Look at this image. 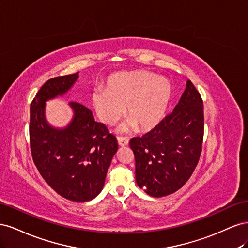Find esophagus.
Returning <instances> with one entry per match:
<instances>
[{
    "label": "esophagus",
    "mask_w": 248,
    "mask_h": 248,
    "mask_svg": "<svg viewBox=\"0 0 248 248\" xmlns=\"http://www.w3.org/2000/svg\"><path fill=\"white\" fill-rule=\"evenodd\" d=\"M128 142H129V140L127 139L126 137H118V144H119V146H121V147L127 146V145H128Z\"/></svg>",
    "instance_id": "1"
}]
</instances>
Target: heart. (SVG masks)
<instances>
[{
    "mask_svg": "<svg viewBox=\"0 0 248 248\" xmlns=\"http://www.w3.org/2000/svg\"><path fill=\"white\" fill-rule=\"evenodd\" d=\"M171 95L170 82L164 78L145 71L115 74L107 81V89H97L92 102L103 123L112 125L125 112L129 117L123 130L150 129L162 119Z\"/></svg>",
    "mask_w": 248,
    "mask_h": 248,
    "instance_id": "b5f03b06",
    "label": "heart"
}]
</instances>
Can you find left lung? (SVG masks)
<instances>
[{
  "instance_id": "left-lung-1",
  "label": "left lung",
  "mask_w": 248,
  "mask_h": 248,
  "mask_svg": "<svg viewBox=\"0 0 248 248\" xmlns=\"http://www.w3.org/2000/svg\"><path fill=\"white\" fill-rule=\"evenodd\" d=\"M202 139V99L188 79L174 110L153 129L129 141L136 159L138 185L154 198L181 188L198 166Z\"/></svg>"
}]
</instances>
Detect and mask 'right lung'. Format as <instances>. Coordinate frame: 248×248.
Masks as SVG:
<instances>
[{
	"mask_svg": "<svg viewBox=\"0 0 248 248\" xmlns=\"http://www.w3.org/2000/svg\"><path fill=\"white\" fill-rule=\"evenodd\" d=\"M78 73L44 82L30 107V147L37 170L60 196L73 202H87L102 190L117 139L103 123L96 122L84 104L71 101L72 122L65 129L50 127L44 118V102L63 95Z\"/></svg>",
	"mask_w": 248,
	"mask_h": 248,
	"instance_id": "obj_1",
	"label": "right lung"
}]
</instances>
